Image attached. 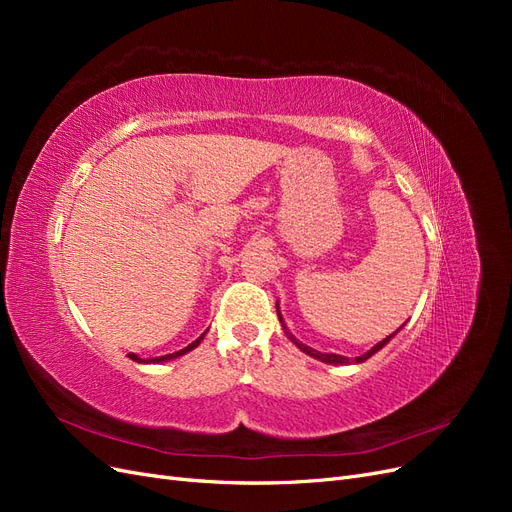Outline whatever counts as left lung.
<instances>
[{
	"instance_id": "left-lung-1",
	"label": "left lung",
	"mask_w": 512,
	"mask_h": 512,
	"mask_svg": "<svg viewBox=\"0 0 512 512\" xmlns=\"http://www.w3.org/2000/svg\"><path fill=\"white\" fill-rule=\"evenodd\" d=\"M275 307H277V316H280V322H282V329H284V333H286V337L290 339V342L297 346L301 352H305V354H309L312 356V359H318V361H322V363H327V365H350V363H363V361H367L369 356H374L378 350H382L386 344L391 342V339L401 331V327L395 331V333H391L389 337H384L382 342H378L374 348L371 350H367L365 354H361V356H354V359H348V356H342V354H335V352H318V350H314V348H309V346H305L303 342H299L297 337H294L290 331H288V327H286V322H284V318H282V312H280V303H275Z\"/></svg>"
}]
</instances>
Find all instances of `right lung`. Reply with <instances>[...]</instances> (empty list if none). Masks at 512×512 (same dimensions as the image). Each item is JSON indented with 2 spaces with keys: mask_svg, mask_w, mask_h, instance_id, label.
<instances>
[{
  "mask_svg": "<svg viewBox=\"0 0 512 512\" xmlns=\"http://www.w3.org/2000/svg\"><path fill=\"white\" fill-rule=\"evenodd\" d=\"M207 333V331H205ZM205 333L200 335L198 339H194V342L190 344V346H185V348H181V350H177V352H173V354H164V356H156V359H141V356H136L134 352L132 354H128L132 361H136V363H166V361H173V359H177V356H183V354H188L190 350H194L200 342H203V337H205Z\"/></svg>",
  "mask_w": 512,
  "mask_h": 512,
  "instance_id": "1",
  "label": "right lung"
}]
</instances>
